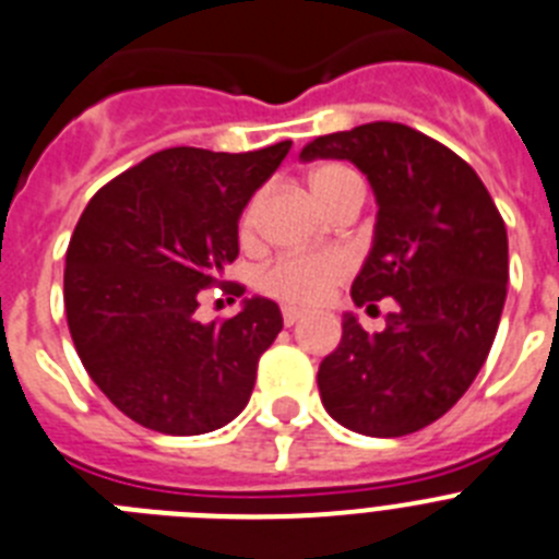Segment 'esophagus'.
<instances>
[{
    "mask_svg": "<svg viewBox=\"0 0 559 559\" xmlns=\"http://www.w3.org/2000/svg\"><path fill=\"white\" fill-rule=\"evenodd\" d=\"M299 319H302V310H299V308H283L285 328H294V324L299 322Z\"/></svg>",
    "mask_w": 559,
    "mask_h": 559,
    "instance_id": "esophagus-1",
    "label": "esophagus"
}]
</instances>
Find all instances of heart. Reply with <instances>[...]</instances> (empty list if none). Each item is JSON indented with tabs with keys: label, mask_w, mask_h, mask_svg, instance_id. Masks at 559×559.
<instances>
[{
	"label": "heart",
	"mask_w": 559,
	"mask_h": 559,
	"mask_svg": "<svg viewBox=\"0 0 559 559\" xmlns=\"http://www.w3.org/2000/svg\"><path fill=\"white\" fill-rule=\"evenodd\" d=\"M353 185H360V179L347 165H319L310 173V190L322 206H328L341 190ZM254 231L257 201H251L240 215V240L251 243ZM344 274H347V260L341 254H285L263 271L260 288L280 302L308 308L322 302Z\"/></svg>",
	"instance_id": "obj_1"
}]
</instances>
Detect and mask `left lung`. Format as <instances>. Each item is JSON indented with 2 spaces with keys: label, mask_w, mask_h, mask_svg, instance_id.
<instances>
[{
  "label": "left lung",
  "mask_w": 559,
  "mask_h": 559,
  "mask_svg": "<svg viewBox=\"0 0 559 559\" xmlns=\"http://www.w3.org/2000/svg\"><path fill=\"white\" fill-rule=\"evenodd\" d=\"M299 159H347L367 176L378 221L353 302L394 299L380 333L344 313L316 378L324 408L367 437L431 426L490 355L510 280L503 218L467 162L400 122L316 136Z\"/></svg>",
  "instance_id": "left-lung-1"
}]
</instances>
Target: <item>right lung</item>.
Instances as JSON below:
<instances>
[{"instance_id":"obj_1","label":"right lung","mask_w":559,"mask_h":559,"mask_svg":"<svg viewBox=\"0 0 559 559\" xmlns=\"http://www.w3.org/2000/svg\"><path fill=\"white\" fill-rule=\"evenodd\" d=\"M290 151L167 147L95 192L67 249L63 305L88 378L133 423L173 437L243 412L257 360L283 330L265 296L226 322H199V294L224 283L237 221ZM226 294L243 288L224 283Z\"/></svg>"}]
</instances>
